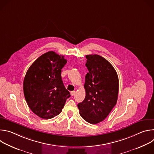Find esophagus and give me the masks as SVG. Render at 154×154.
<instances>
[{
  "label": "esophagus",
  "instance_id": "1",
  "mask_svg": "<svg viewBox=\"0 0 154 154\" xmlns=\"http://www.w3.org/2000/svg\"><path fill=\"white\" fill-rule=\"evenodd\" d=\"M75 94V91H71V95L72 96H74Z\"/></svg>",
  "mask_w": 154,
  "mask_h": 154
}]
</instances>
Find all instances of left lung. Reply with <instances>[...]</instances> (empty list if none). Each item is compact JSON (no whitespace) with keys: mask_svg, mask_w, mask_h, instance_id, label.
Returning <instances> with one entry per match:
<instances>
[{"mask_svg":"<svg viewBox=\"0 0 154 154\" xmlns=\"http://www.w3.org/2000/svg\"><path fill=\"white\" fill-rule=\"evenodd\" d=\"M84 88L86 96L77 106L86 122L97 124L105 119L116 105L119 91L118 76L113 66L103 57L86 55Z\"/></svg>","mask_w":154,"mask_h":154,"instance_id":"1","label":"left lung"}]
</instances>
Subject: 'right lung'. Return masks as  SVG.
<instances>
[{
  "instance_id": "right-lung-1",
  "label": "right lung",
  "mask_w": 154,
  "mask_h": 154,
  "mask_svg": "<svg viewBox=\"0 0 154 154\" xmlns=\"http://www.w3.org/2000/svg\"><path fill=\"white\" fill-rule=\"evenodd\" d=\"M64 56L49 51L38 58L29 68L23 82L25 99L31 110L42 119L59 115L71 96L63 83Z\"/></svg>"
}]
</instances>
